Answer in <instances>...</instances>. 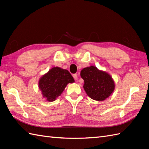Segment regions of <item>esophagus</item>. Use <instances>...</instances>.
Instances as JSON below:
<instances>
[{"instance_id": "34e87169", "label": "esophagus", "mask_w": 149, "mask_h": 149, "mask_svg": "<svg viewBox=\"0 0 149 149\" xmlns=\"http://www.w3.org/2000/svg\"><path fill=\"white\" fill-rule=\"evenodd\" d=\"M73 75V77L74 78V79H75V80H76V81H77V79H78L77 75L75 74H73V75Z\"/></svg>"}]
</instances>
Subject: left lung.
<instances>
[{
  "label": "left lung",
  "instance_id": "left-lung-1",
  "mask_svg": "<svg viewBox=\"0 0 149 149\" xmlns=\"http://www.w3.org/2000/svg\"><path fill=\"white\" fill-rule=\"evenodd\" d=\"M81 76L84 81V89L89 97L97 101L106 100L114 90L115 84L111 76L95 66L84 68Z\"/></svg>",
  "mask_w": 149,
  "mask_h": 149
}]
</instances>
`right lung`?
<instances>
[{
	"instance_id": "1",
	"label": "right lung",
	"mask_w": 149,
	"mask_h": 149,
	"mask_svg": "<svg viewBox=\"0 0 149 149\" xmlns=\"http://www.w3.org/2000/svg\"><path fill=\"white\" fill-rule=\"evenodd\" d=\"M74 82L67 70L56 67L49 70L40 79L38 87L46 100L52 102L60 96L68 83Z\"/></svg>"
}]
</instances>
